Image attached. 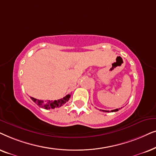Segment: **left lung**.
<instances>
[{"label": "left lung", "mask_w": 156, "mask_h": 156, "mask_svg": "<svg viewBox=\"0 0 156 156\" xmlns=\"http://www.w3.org/2000/svg\"><path fill=\"white\" fill-rule=\"evenodd\" d=\"M120 109V108H118V109L117 108V109H115V110H112L111 112H116V111H118ZM100 111H103V112H108H108H110L109 111H104V110H100Z\"/></svg>", "instance_id": "1"}]
</instances>
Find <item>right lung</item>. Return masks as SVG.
<instances>
[{"instance_id":"right-lung-1","label":"right lung","mask_w":156,"mask_h":156,"mask_svg":"<svg viewBox=\"0 0 156 156\" xmlns=\"http://www.w3.org/2000/svg\"><path fill=\"white\" fill-rule=\"evenodd\" d=\"M70 95L68 94L67 95H66L65 97H63V98L57 100V101H49L48 102L46 103H43V101L37 100L36 98H34L33 97H31L30 98L32 99L33 102L36 103L39 107L43 108L46 109V110H50V109L56 108H60L63 104H65L66 102H68V100H69V98H70Z\"/></svg>"}]
</instances>
